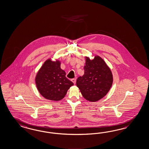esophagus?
<instances>
[{"label": "esophagus", "mask_w": 149, "mask_h": 149, "mask_svg": "<svg viewBox=\"0 0 149 149\" xmlns=\"http://www.w3.org/2000/svg\"><path fill=\"white\" fill-rule=\"evenodd\" d=\"M71 81H72L73 83L75 84H76V78H73V79H71Z\"/></svg>", "instance_id": "1"}]
</instances>
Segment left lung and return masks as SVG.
<instances>
[{
	"instance_id": "left-lung-1",
	"label": "left lung",
	"mask_w": 149,
	"mask_h": 149,
	"mask_svg": "<svg viewBox=\"0 0 149 149\" xmlns=\"http://www.w3.org/2000/svg\"><path fill=\"white\" fill-rule=\"evenodd\" d=\"M84 74L77 79V86L82 96L90 102H96L106 95L113 84V78L110 68L100 56L91 60L85 56Z\"/></svg>"
}]
</instances>
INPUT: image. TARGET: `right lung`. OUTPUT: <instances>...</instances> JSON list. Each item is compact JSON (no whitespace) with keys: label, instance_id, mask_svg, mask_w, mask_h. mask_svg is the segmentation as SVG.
I'll return each instance as SVG.
<instances>
[{"label":"right lung","instance_id":"right-lung-1","mask_svg":"<svg viewBox=\"0 0 149 149\" xmlns=\"http://www.w3.org/2000/svg\"><path fill=\"white\" fill-rule=\"evenodd\" d=\"M60 61L47 59L43 64L35 77V83L40 94L43 97L58 101L65 97L70 88L73 85L60 68Z\"/></svg>","mask_w":149,"mask_h":149}]
</instances>
